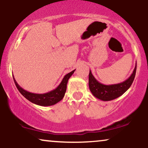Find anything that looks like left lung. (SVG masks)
<instances>
[{
	"label": "left lung",
	"instance_id": "left-lung-1",
	"mask_svg": "<svg viewBox=\"0 0 148 148\" xmlns=\"http://www.w3.org/2000/svg\"><path fill=\"white\" fill-rule=\"evenodd\" d=\"M136 72V63L133 73L127 80L117 84L104 85L99 83L90 70L89 73V88L92 94L97 99L102 101H111L123 95L133 83Z\"/></svg>",
	"mask_w": 148,
	"mask_h": 148
}]
</instances>
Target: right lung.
<instances>
[{
  "mask_svg": "<svg viewBox=\"0 0 148 148\" xmlns=\"http://www.w3.org/2000/svg\"><path fill=\"white\" fill-rule=\"evenodd\" d=\"M74 71L75 69L66 74L62 79L60 85L56 89L53 90L49 92L44 93V94H36V93H32L25 90L17 84L14 76H13V79H14V84L20 93L27 99L29 100L30 102L35 103L37 105H40V106H49L56 104L62 99L64 94H65L68 80L71 77V76L74 74Z\"/></svg>",
  "mask_w": 148,
  "mask_h": 148,
  "instance_id": "1",
  "label": "right lung"
}]
</instances>
